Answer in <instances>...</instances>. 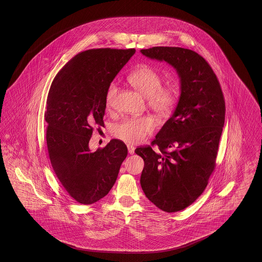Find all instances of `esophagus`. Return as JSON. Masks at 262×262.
I'll list each match as a JSON object with an SVG mask.
<instances>
[{
	"label": "esophagus",
	"instance_id": "1",
	"mask_svg": "<svg viewBox=\"0 0 262 262\" xmlns=\"http://www.w3.org/2000/svg\"><path fill=\"white\" fill-rule=\"evenodd\" d=\"M127 148H128L129 154H130V155H133L134 152H135V146L128 144L127 145Z\"/></svg>",
	"mask_w": 262,
	"mask_h": 262
}]
</instances>
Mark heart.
<instances>
[{
  "label": "heart",
  "mask_w": 262,
  "mask_h": 262,
  "mask_svg": "<svg viewBox=\"0 0 262 262\" xmlns=\"http://www.w3.org/2000/svg\"><path fill=\"white\" fill-rule=\"evenodd\" d=\"M128 80L134 87L147 97L149 106L155 112L166 115L175 106L178 92L174 87L162 86L161 75L150 67H141L129 75ZM117 84L112 82L106 89V105L112 106L117 94ZM156 128V121L145 116L140 118H126L113 127V133L128 143H139L149 136Z\"/></svg>",
  "instance_id": "b5f03b06"
}]
</instances>
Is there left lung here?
<instances>
[{"label":"left lung","mask_w":262,"mask_h":262,"mask_svg":"<svg viewBox=\"0 0 262 262\" xmlns=\"http://www.w3.org/2000/svg\"><path fill=\"white\" fill-rule=\"evenodd\" d=\"M140 52L166 61L180 78L181 95L172 116L151 146L135 150L144 160L140 184L145 195L164 212H179L203 193L215 167L225 123L224 95L212 67L195 51L154 47Z\"/></svg>","instance_id":"1"}]
</instances>
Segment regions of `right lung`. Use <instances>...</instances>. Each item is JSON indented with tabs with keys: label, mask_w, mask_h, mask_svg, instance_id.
<instances>
[{
	"label": "right lung",
	"mask_w": 262,
	"mask_h": 262,
	"mask_svg": "<svg viewBox=\"0 0 262 262\" xmlns=\"http://www.w3.org/2000/svg\"><path fill=\"white\" fill-rule=\"evenodd\" d=\"M135 49H97L78 53L56 75L47 98V145L57 178L75 201L93 204L117 180L127 147L112 139L91 151L93 125L103 126L106 92Z\"/></svg>",
	"instance_id": "right-lung-1"
}]
</instances>
